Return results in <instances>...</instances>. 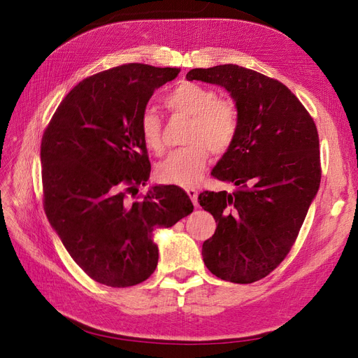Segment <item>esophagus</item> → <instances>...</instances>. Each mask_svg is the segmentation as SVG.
I'll use <instances>...</instances> for the list:
<instances>
[{"instance_id": "1", "label": "esophagus", "mask_w": 358, "mask_h": 358, "mask_svg": "<svg viewBox=\"0 0 358 358\" xmlns=\"http://www.w3.org/2000/svg\"><path fill=\"white\" fill-rule=\"evenodd\" d=\"M187 194H188V197L191 199L192 204L196 206V208H199V201H197V197H199V191H197L196 188H188V189H187Z\"/></svg>"}]
</instances>
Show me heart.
Returning a JSON list of instances; mask_svg holds the SVG:
<instances>
[{
    "instance_id": "heart-1",
    "label": "heart",
    "mask_w": 358,
    "mask_h": 358,
    "mask_svg": "<svg viewBox=\"0 0 358 358\" xmlns=\"http://www.w3.org/2000/svg\"><path fill=\"white\" fill-rule=\"evenodd\" d=\"M171 112L189 116L183 142L187 146L173 150L158 166L161 182L192 187L204 171L210 150L222 155L231 148L239 131V112L229 99H218L216 92L203 85L183 82L166 96ZM138 131L145 146L155 154L162 152V122L152 107L140 115Z\"/></svg>"
}]
</instances>
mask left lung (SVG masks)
I'll list each match as a JSON object with an SVG mask.
<instances>
[{"label": "left lung", "mask_w": 358, "mask_h": 358, "mask_svg": "<svg viewBox=\"0 0 358 358\" xmlns=\"http://www.w3.org/2000/svg\"><path fill=\"white\" fill-rule=\"evenodd\" d=\"M188 80L221 85L239 112V131L212 170L233 192H201L215 234L203 243L210 272L252 284L284 262L321 182L320 138L313 117L284 83L234 64L194 69Z\"/></svg>", "instance_id": "obj_1"}]
</instances>
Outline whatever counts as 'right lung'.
<instances>
[{
    "label": "right lung",
    "mask_w": 358,
    "mask_h": 358,
    "mask_svg": "<svg viewBox=\"0 0 358 358\" xmlns=\"http://www.w3.org/2000/svg\"><path fill=\"white\" fill-rule=\"evenodd\" d=\"M179 69L124 64L79 82L41 137L43 208L83 272L107 287L143 282L158 264L157 227L192 212L185 191L154 187L138 119L154 91Z\"/></svg>",
    "instance_id": "add662e5"
}]
</instances>
